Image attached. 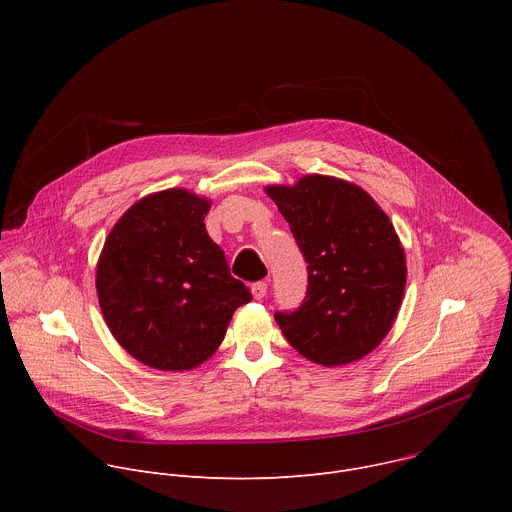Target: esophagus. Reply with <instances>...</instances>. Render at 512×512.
Masks as SVG:
<instances>
[{"instance_id":"34e87169","label":"esophagus","mask_w":512,"mask_h":512,"mask_svg":"<svg viewBox=\"0 0 512 512\" xmlns=\"http://www.w3.org/2000/svg\"><path fill=\"white\" fill-rule=\"evenodd\" d=\"M251 291H253V298L255 300H263L267 296V283L265 281H255L251 285Z\"/></svg>"}]
</instances>
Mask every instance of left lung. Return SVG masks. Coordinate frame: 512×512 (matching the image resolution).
<instances>
[{
    "label": "left lung",
    "mask_w": 512,
    "mask_h": 512,
    "mask_svg": "<svg viewBox=\"0 0 512 512\" xmlns=\"http://www.w3.org/2000/svg\"><path fill=\"white\" fill-rule=\"evenodd\" d=\"M267 194L308 263L302 304L275 312L283 336L324 367L369 354L391 330L407 281L389 216L362 188L330 176L269 186Z\"/></svg>",
    "instance_id": "left-lung-1"
}]
</instances>
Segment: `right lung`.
Listing matches in <instances>:
<instances>
[{
    "label": "right lung",
    "instance_id": "right-lung-1",
    "mask_svg": "<svg viewBox=\"0 0 512 512\" xmlns=\"http://www.w3.org/2000/svg\"><path fill=\"white\" fill-rule=\"evenodd\" d=\"M208 208L186 190H164L135 202L105 241L97 265L105 322L148 367L194 369L223 342L233 312L253 298L208 237Z\"/></svg>",
    "mask_w": 512,
    "mask_h": 512
}]
</instances>
